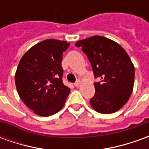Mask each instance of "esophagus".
Instances as JSON below:
<instances>
[{
	"label": "esophagus",
	"mask_w": 149,
	"mask_h": 149,
	"mask_svg": "<svg viewBox=\"0 0 149 149\" xmlns=\"http://www.w3.org/2000/svg\"><path fill=\"white\" fill-rule=\"evenodd\" d=\"M80 84H81V81H77L74 83V86H75V87L77 88V87H79V86H80Z\"/></svg>",
	"instance_id": "esophagus-1"
}]
</instances>
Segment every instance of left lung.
<instances>
[{"label":"left lung","mask_w":149,"mask_h":149,"mask_svg":"<svg viewBox=\"0 0 149 149\" xmlns=\"http://www.w3.org/2000/svg\"><path fill=\"white\" fill-rule=\"evenodd\" d=\"M81 47L90 62L95 78V95L91 106L97 112L109 114L127 103L133 89L135 68L128 53L119 44L93 36L75 44Z\"/></svg>","instance_id":"left-lung-1"}]
</instances>
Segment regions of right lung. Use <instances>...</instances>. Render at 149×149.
I'll return each instance as SVG.
<instances>
[{"instance_id":"add662e5","label":"right lung","mask_w":149,"mask_h":149,"mask_svg":"<svg viewBox=\"0 0 149 149\" xmlns=\"http://www.w3.org/2000/svg\"><path fill=\"white\" fill-rule=\"evenodd\" d=\"M69 43L47 39L37 43L21 57L15 74L17 90L22 101L41 116L61 109L70 93L62 81L63 52Z\"/></svg>"}]
</instances>
